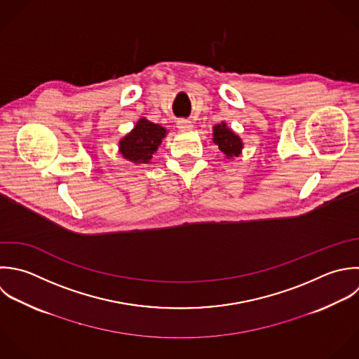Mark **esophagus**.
<instances>
[{"label": "esophagus", "mask_w": 359, "mask_h": 359, "mask_svg": "<svg viewBox=\"0 0 359 359\" xmlns=\"http://www.w3.org/2000/svg\"><path fill=\"white\" fill-rule=\"evenodd\" d=\"M177 128L180 131H190L193 128V124L190 120H186V118H180L177 120Z\"/></svg>", "instance_id": "34e87169"}]
</instances>
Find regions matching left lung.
I'll use <instances>...</instances> for the list:
<instances>
[{
    "instance_id": "left-lung-1",
    "label": "left lung",
    "mask_w": 359,
    "mask_h": 359,
    "mask_svg": "<svg viewBox=\"0 0 359 359\" xmlns=\"http://www.w3.org/2000/svg\"><path fill=\"white\" fill-rule=\"evenodd\" d=\"M212 142L219 148L226 159L238 158L243 149L242 138L229 128L225 121L212 127Z\"/></svg>"
}]
</instances>
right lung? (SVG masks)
Returning a JSON list of instances; mask_svg holds the SVG:
<instances>
[{
	"instance_id": "obj_1",
	"label": "right lung",
	"mask_w": 359,
	"mask_h": 359,
	"mask_svg": "<svg viewBox=\"0 0 359 359\" xmlns=\"http://www.w3.org/2000/svg\"><path fill=\"white\" fill-rule=\"evenodd\" d=\"M166 134L165 127L141 117L134 128L118 141V152L131 163H148Z\"/></svg>"
}]
</instances>
